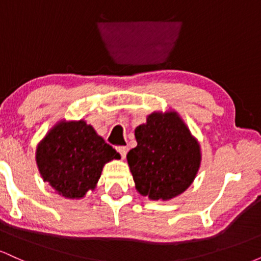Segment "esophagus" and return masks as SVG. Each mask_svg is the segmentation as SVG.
Returning <instances> with one entry per match:
<instances>
[{"mask_svg": "<svg viewBox=\"0 0 261 261\" xmlns=\"http://www.w3.org/2000/svg\"><path fill=\"white\" fill-rule=\"evenodd\" d=\"M127 147H116V151L119 152V153H120V155H121V158L122 160H124L125 157H126V153H127Z\"/></svg>", "mask_w": 261, "mask_h": 261, "instance_id": "1", "label": "esophagus"}]
</instances>
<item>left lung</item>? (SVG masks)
I'll return each mask as SVG.
<instances>
[{"instance_id": "1", "label": "left lung", "mask_w": 261, "mask_h": 261, "mask_svg": "<svg viewBox=\"0 0 261 261\" xmlns=\"http://www.w3.org/2000/svg\"><path fill=\"white\" fill-rule=\"evenodd\" d=\"M137 146L126 158L136 190L151 200H170L190 187L201 151L178 113L154 112L135 130Z\"/></svg>"}]
</instances>
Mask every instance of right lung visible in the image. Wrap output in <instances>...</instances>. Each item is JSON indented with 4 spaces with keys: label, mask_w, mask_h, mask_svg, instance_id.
Listing matches in <instances>:
<instances>
[{
    "label": "right lung",
    "mask_w": 261,
    "mask_h": 261,
    "mask_svg": "<svg viewBox=\"0 0 261 261\" xmlns=\"http://www.w3.org/2000/svg\"><path fill=\"white\" fill-rule=\"evenodd\" d=\"M35 158L41 178L59 195L81 199L95 188L104 164L120 154L85 120H62L40 141Z\"/></svg>",
    "instance_id": "obj_1"
}]
</instances>
